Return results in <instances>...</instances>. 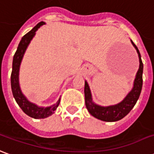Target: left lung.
<instances>
[{
  "label": "left lung",
  "mask_w": 154,
  "mask_h": 154,
  "mask_svg": "<svg viewBox=\"0 0 154 154\" xmlns=\"http://www.w3.org/2000/svg\"><path fill=\"white\" fill-rule=\"evenodd\" d=\"M132 45L136 49L139 60V68H138L136 76H135L134 86L128 92L126 97L120 103L109 105V106H101L93 101L92 94L87 81H85V106L89 114L98 119L105 122H115L120 120L125 117L137 103L143 86V65L141 60V55L139 51L131 40Z\"/></svg>",
  "instance_id": "8db88e82"
}]
</instances>
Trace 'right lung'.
Here are the masks:
<instances>
[{
  "instance_id": "1",
  "label": "right lung",
  "mask_w": 154,
  "mask_h": 154,
  "mask_svg": "<svg viewBox=\"0 0 154 154\" xmlns=\"http://www.w3.org/2000/svg\"><path fill=\"white\" fill-rule=\"evenodd\" d=\"M45 24V22L44 21L38 23L32 30L21 38L19 45L17 47V50L13 57L12 71H11V90H12L13 96L15 98L16 103H18L20 108L23 110V112L25 114H27L30 117L34 118V119H45V118L51 116V114H54V110L57 109V107L60 104V99L56 102V103L49 107L38 106L35 103H31L30 101L27 100V98L24 95V94L20 87L19 71L23 56L25 54V52L26 51L28 45H30V41L35 36L37 30Z\"/></svg>"
}]
</instances>
